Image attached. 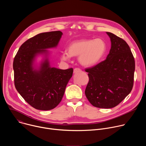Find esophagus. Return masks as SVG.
Wrapping results in <instances>:
<instances>
[{
    "label": "esophagus",
    "mask_w": 146,
    "mask_h": 146,
    "mask_svg": "<svg viewBox=\"0 0 146 146\" xmlns=\"http://www.w3.org/2000/svg\"><path fill=\"white\" fill-rule=\"evenodd\" d=\"M81 72V70L78 69V68H75L73 70V73L74 74H76V73H79V72Z\"/></svg>",
    "instance_id": "34e87169"
}]
</instances>
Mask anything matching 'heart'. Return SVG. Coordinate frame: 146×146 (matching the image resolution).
<instances>
[{
	"label": "heart",
	"mask_w": 146,
	"mask_h": 146,
	"mask_svg": "<svg viewBox=\"0 0 146 146\" xmlns=\"http://www.w3.org/2000/svg\"><path fill=\"white\" fill-rule=\"evenodd\" d=\"M67 50L68 51L62 53V60L67 61L72 57L78 56V61L82 66L92 67L98 64L105 55L107 46L102 38H84L70 43Z\"/></svg>",
	"instance_id": "obj_1"
}]
</instances>
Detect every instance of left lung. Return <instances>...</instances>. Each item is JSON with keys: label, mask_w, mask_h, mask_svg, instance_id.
Wrapping results in <instances>:
<instances>
[{"label": "left lung", "mask_w": 146, "mask_h": 146, "mask_svg": "<svg viewBox=\"0 0 146 146\" xmlns=\"http://www.w3.org/2000/svg\"><path fill=\"white\" fill-rule=\"evenodd\" d=\"M111 48L106 59L86 69L89 82L85 94L92 105L110 109L117 106L132 91L135 63L129 46L121 38L106 32Z\"/></svg>", "instance_id": "left-lung-1"}]
</instances>
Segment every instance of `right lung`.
<instances>
[{"mask_svg": "<svg viewBox=\"0 0 146 146\" xmlns=\"http://www.w3.org/2000/svg\"><path fill=\"white\" fill-rule=\"evenodd\" d=\"M62 35L60 31L38 34L24 43L14 58L15 88L36 109L50 110L56 107L72 77V68L62 70L50 65L47 49L56 48ZM39 56L42 59L37 63Z\"/></svg>", "mask_w": 146, "mask_h": 146, "instance_id": "1", "label": "right lung"}]
</instances>
